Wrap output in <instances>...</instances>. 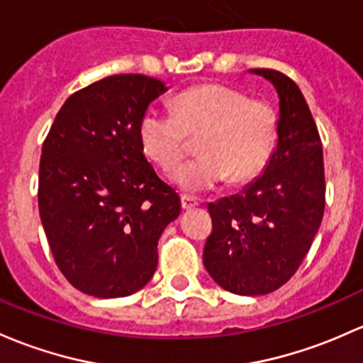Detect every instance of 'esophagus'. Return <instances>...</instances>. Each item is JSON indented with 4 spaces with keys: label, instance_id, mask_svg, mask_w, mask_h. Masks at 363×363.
I'll use <instances>...</instances> for the list:
<instances>
[{
    "label": "esophagus",
    "instance_id": "34e87169",
    "mask_svg": "<svg viewBox=\"0 0 363 363\" xmlns=\"http://www.w3.org/2000/svg\"><path fill=\"white\" fill-rule=\"evenodd\" d=\"M181 205L184 211H191V208L198 207V201L193 196H189V194H181Z\"/></svg>",
    "mask_w": 363,
    "mask_h": 363
}]
</instances>
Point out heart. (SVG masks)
Masks as SVG:
<instances>
[{
  "instance_id": "1",
  "label": "heart",
  "mask_w": 363,
  "mask_h": 363,
  "mask_svg": "<svg viewBox=\"0 0 363 363\" xmlns=\"http://www.w3.org/2000/svg\"><path fill=\"white\" fill-rule=\"evenodd\" d=\"M137 132L144 155L165 172L180 161L187 137L201 135V156L172 174L177 188L198 194L226 179L243 184L257 177L277 147L278 116L268 102L207 83L181 91L174 99V114L147 108Z\"/></svg>"
}]
</instances>
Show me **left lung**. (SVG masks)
Segmentation results:
<instances>
[{
  "mask_svg": "<svg viewBox=\"0 0 363 363\" xmlns=\"http://www.w3.org/2000/svg\"><path fill=\"white\" fill-rule=\"evenodd\" d=\"M278 94V143L264 172L242 193L208 203L203 264L217 285L262 296L287 284L310 250L325 208L318 128L299 86L284 72L250 69Z\"/></svg>",
  "mask_w": 363,
  "mask_h": 363,
  "instance_id": "left-lung-1",
  "label": "left lung"
}]
</instances>
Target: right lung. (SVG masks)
I'll return each mask as SVG.
<instances>
[{
	"label": "right lung",
	"instance_id": "add662e5",
	"mask_svg": "<svg viewBox=\"0 0 363 363\" xmlns=\"http://www.w3.org/2000/svg\"><path fill=\"white\" fill-rule=\"evenodd\" d=\"M169 90L114 74L74 91L57 113L40 160L38 207L57 266L94 297H125L156 272L158 240L181 198L156 175L139 120Z\"/></svg>",
	"mask_w": 363,
	"mask_h": 363
}]
</instances>
